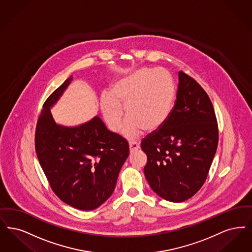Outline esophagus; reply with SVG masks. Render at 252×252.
I'll return each instance as SVG.
<instances>
[{"label":"esophagus","mask_w":252,"mask_h":252,"mask_svg":"<svg viewBox=\"0 0 252 252\" xmlns=\"http://www.w3.org/2000/svg\"><path fill=\"white\" fill-rule=\"evenodd\" d=\"M140 148V144L137 141H129V150L130 152L136 151Z\"/></svg>","instance_id":"esophagus-1"}]
</instances>
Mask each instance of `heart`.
I'll list each match as a JSON object with an SVG mask.
<instances>
[{
  "label": "heart",
  "mask_w": 252,
  "mask_h": 252,
  "mask_svg": "<svg viewBox=\"0 0 252 252\" xmlns=\"http://www.w3.org/2000/svg\"><path fill=\"white\" fill-rule=\"evenodd\" d=\"M175 97L174 85L167 71L140 68L115 81L110 92H103L101 111L108 127L118 132L125 112L127 117L123 135L137 138L142 129L158 130L171 115Z\"/></svg>",
  "instance_id": "1"
}]
</instances>
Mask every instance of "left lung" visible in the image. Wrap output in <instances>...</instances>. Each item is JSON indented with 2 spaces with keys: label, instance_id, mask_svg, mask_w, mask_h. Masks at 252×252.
<instances>
[{
  "label": "left lung",
  "instance_id": "left-lung-1",
  "mask_svg": "<svg viewBox=\"0 0 252 252\" xmlns=\"http://www.w3.org/2000/svg\"><path fill=\"white\" fill-rule=\"evenodd\" d=\"M175 105L166 123L141 143L144 175L164 200L181 202L200 190L218 148L219 129L211 100L201 85L178 72Z\"/></svg>",
  "mask_w": 252,
  "mask_h": 252
}]
</instances>
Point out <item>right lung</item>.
Segmentation results:
<instances>
[{
	"label": "right lung",
	"mask_w": 252,
	"mask_h": 252,
	"mask_svg": "<svg viewBox=\"0 0 252 252\" xmlns=\"http://www.w3.org/2000/svg\"><path fill=\"white\" fill-rule=\"evenodd\" d=\"M73 80L70 76L44 103L35 130V151L51 189L80 210H94L111 197L128 142L98 116L77 126L54 121L51 109Z\"/></svg>",
	"instance_id": "1"
}]
</instances>
